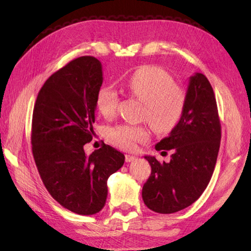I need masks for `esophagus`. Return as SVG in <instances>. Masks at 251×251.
<instances>
[{"mask_svg":"<svg viewBox=\"0 0 251 251\" xmlns=\"http://www.w3.org/2000/svg\"><path fill=\"white\" fill-rule=\"evenodd\" d=\"M136 158H137V157H136L135 155H130V154H126L125 155V160L127 161V163H130V161L135 160Z\"/></svg>","mask_w":251,"mask_h":251,"instance_id":"34e87169","label":"esophagus"}]
</instances>
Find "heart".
<instances>
[{
	"label": "heart",
	"instance_id": "1",
	"mask_svg": "<svg viewBox=\"0 0 251 251\" xmlns=\"http://www.w3.org/2000/svg\"><path fill=\"white\" fill-rule=\"evenodd\" d=\"M127 90L143 101L142 117L156 131L167 133L180 121L186 104V93L174 83L172 76L156 66H143L136 70L127 80ZM117 92L103 87L97 93L96 107L105 118H113L117 113ZM151 131L145 125L121 124L108 129V141L120 148L133 151L139 143L150 139Z\"/></svg>",
	"mask_w": 251,
	"mask_h": 251
}]
</instances>
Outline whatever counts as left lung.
<instances>
[{"mask_svg":"<svg viewBox=\"0 0 251 251\" xmlns=\"http://www.w3.org/2000/svg\"><path fill=\"white\" fill-rule=\"evenodd\" d=\"M222 138L217 103L209 80L201 73L189 77L184 113L167 137L156 144L168 163L145 156L151 174L142 196L151 210L173 214L201 197L214 173Z\"/></svg>","mask_w":251,"mask_h":251,"instance_id":"8db88e82","label":"left lung"}]
</instances>
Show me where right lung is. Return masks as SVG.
<instances>
[{
  "instance_id": "right-lung-1",
  "label": "right lung",
  "mask_w": 251,
  "mask_h": 251,
  "mask_svg": "<svg viewBox=\"0 0 251 251\" xmlns=\"http://www.w3.org/2000/svg\"><path fill=\"white\" fill-rule=\"evenodd\" d=\"M103 66L93 56L71 61L50 75L39 92L32 118V151L44 186L55 201L78 215L105 206L107 179L125 161L109 145L86 155L94 136L96 96Z\"/></svg>"
}]
</instances>
